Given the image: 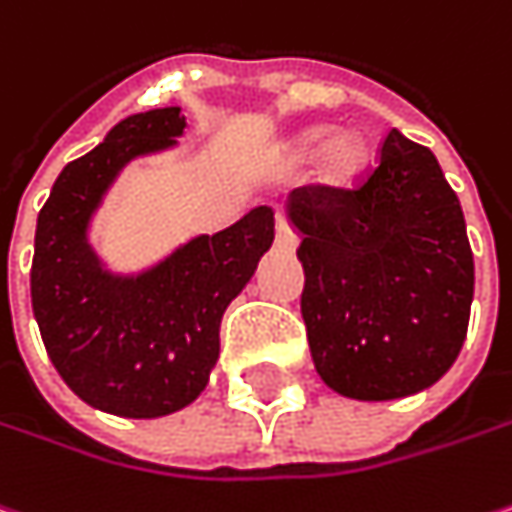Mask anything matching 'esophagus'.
Masks as SVG:
<instances>
[{
	"instance_id": "esophagus-1",
	"label": "esophagus",
	"mask_w": 512,
	"mask_h": 512,
	"mask_svg": "<svg viewBox=\"0 0 512 512\" xmlns=\"http://www.w3.org/2000/svg\"><path fill=\"white\" fill-rule=\"evenodd\" d=\"M275 243H278L280 249H289V252H292V249L298 246V234L289 229L286 217H283L280 212L275 214Z\"/></svg>"
}]
</instances>
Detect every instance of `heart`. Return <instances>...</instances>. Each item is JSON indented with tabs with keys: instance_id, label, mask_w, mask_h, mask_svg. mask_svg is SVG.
<instances>
[{
	"instance_id": "b5f03b06",
	"label": "heart",
	"mask_w": 512,
	"mask_h": 512,
	"mask_svg": "<svg viewBox=\"0 0 512 512\" xmlns=\"http://www.w3.org/2000/svg\"><path fill=\"white\" fill-rule=\"evenodd\" d=\"M323 151V177L329 183H346L358 174L364 163V143L358 134L344 131L332 137V128H309L289 145V157L295 163H309Z\"/></svg>"
}]
</instances>
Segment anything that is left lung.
I'll return each instance as SVG.
<instances>
[{
    "mask_svg": "<svg viewBox=\"0 0 512 512\" xmlns=\"http://www.w3.org/2000/svg\"><path fill=\"white\" fill-rule=\"evenodd\" d=\"M286 217L323 384L358 401L433 387L467 338L476 283L464 212L433 151L392 128L358 189H295Z\"/></svg>",
    "mask_w": 512,
    "mask_h": 512,
    "instance_id": "left-lung-1",
    "label": "left lung"
}]
</instances>
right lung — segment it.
Wrapping results in <instances>:
<instances>
[{"label":"right lung","mask_w":512,"mask_h":512,"mask_svg":"<svg viewBox=\"0 0 512 512\" xmlns=\"http://www.w3.org/2000/svg\"><path fill=\"white\" fill-rule=\"evenodd\" d=\"M177 105L131 114L94 151L62 168L36 217L31 303L48 358L94 410L160 418L189 407L220 358V321L275 240V212L257 206L200 234L137 275L105 269L88 229L131 160L183 137Z\"/></svg>","instance_id":"right-lung-1"}]
</instances>
